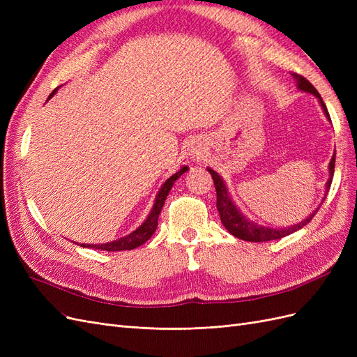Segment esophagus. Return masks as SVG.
<instances>
[{"label":"esophagus","mask_w":357,"mask_h":357,"mask_svg":"<svg viewBox=\"0 0 357 357\" xmlns=\"http://www.w3.org/2000/svg\"><path fill=\"white\" fill-rule=\"evenodd\" d=\"M189 155H190V158H192L193 160H199V159L202 158V155H204V147H202V144H199V143L193 144V146L190 147Z\"/></svg>","instance_id":"1"}]
</instances>
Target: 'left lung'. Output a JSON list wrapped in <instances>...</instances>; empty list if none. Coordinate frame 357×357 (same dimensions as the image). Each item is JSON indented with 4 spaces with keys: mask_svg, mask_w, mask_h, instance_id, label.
<instances>
[{
    "mask_svg": "<svg viewBox=\"0 0 357 357\" xmlns=\"http://www.w3.org/2000/svg\"><path fill=\"white\" fill-rule=\"evenodd\" d=\"M291 77L295 79L296 82V88L302 92H307V93H312L316 96L320 102V107L323 113H325L326 119L331 122V116L328 113V109L325 102H323L320 93L316 91L314 86H312L305 77H302L299 74H291ZM333 169H335V153L329 162V178L326 181V186H325V195H323L321 202L319 204V207L316 210H312L311 214H308L304 220H301L299 223L295 225H290L286 226V228H273V226H265V225H259L253 220H250L248 218L241 213V210L236 207L235 202L232 201L228 188H226L225 181L222 178L220 174H218L214 169H211L210 167L207 168V171L211 174L213 181H214V188H215V193H218V211L220 214V220L223 223V226L226 229H228L229 234H232L234 236L244 241H252V243H262V241H271V240H280L283 238V236H287L290 234H294L295 231L304 228L307 223H310L314 218L316 213L319 211L320 205L325 201L329 188H331V183H332V177H333Z\"/></svg>",
    "mask_w": 357,
    "mask_h": 357,
    "instance_id": "1",
    "label": "left lung"
}]
</instances>
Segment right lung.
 <instances>
[{
	"instance_id": "obj_1",
	"label": "right lung",
	"mask_w": 357,
	"mask_h": 357,
	"mask_svg": "<svg viewBox=\"0 0 357 357\" xmlns=\"http://www.w3.org/2000/svg\"><path fill=\"white\" fill-rule=\"evenodd\" d=\"M56 91H58V88L49 95L47 100H50L52 96L56 93ZM188 169H189L188 167H181L177 172H174V174H172L169 178L165 180L164 185L160 186V189L156 193V198H155V204H153L152 210H150L146 220L142 225H139L135 231L122 236V238H117L114 241L105 243V244H80V245L82 247H89V248H100V250H107V252H121V250H132V248H137L142 244H144L150 238V236L155 234V231L158 228V219H159L160 210H162V207H164L165 199L168 197V193H169L172 185H174V181L180 176L185 174Z\"/></svg>"
}]
</instances>
